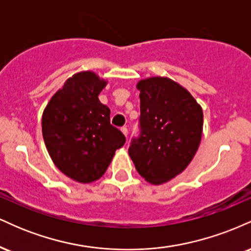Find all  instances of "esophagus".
I'll return each mask as SVG.
<instances>
[{
	"mask_svg": "<svg viewBox=\"0 0 251 251\" xmlns=\"http://www.w3.org/2000/svg\"><path fill=\"white\" fill-rule=\"evenodd\" d=\"M122 132L124 134H125V137L127 138V135H128V129H127V127H122Z\"/></svg>",
	"mask_w": 251,
	"mask_h": 251,
	"instance_id": "esophagus-1",
	"label": "esophagus"
}]
</instances>
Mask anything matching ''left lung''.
I'll list each match as a JSON object with an SVG mask.
<instances>
[{
  "instance_id": "1",
  "label": "left lung",
  "mask_w": 251,
  "mask_h": 251,
  "mask_svg": "<svg viewBox=\"0 0 251 251\" xmlns=\"http://www.w3.org/2000/svg\"><path fill=\"white\" fill-rule=\"evenodd\" d=\"M139 135L132 138L128 154L138 174L159 185L186 169L200 146L203 111L194 97L168 77L138 82Z\"/></svg>"
}]
</instances>
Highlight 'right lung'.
I'll return each mask as SVG.
<instances>
[{
  "label": "right lung",
  "mask_w": 251,
  "mask_h": 251,
  "mask_svg": "<svg viewBox=\"0 0 251 251\" xmlns=\"http://www.w3.org/2000/svg\"><path fill=\"white\" fill-rule=\"evenodd\" d=\"M105 86L93 72L74 74L43 112L42 134L51 160L79 183L99 179L126 142L111 125L109 108L98 99Z\"/></svg>",
  "instance_id": "1"
}]
</instances>
